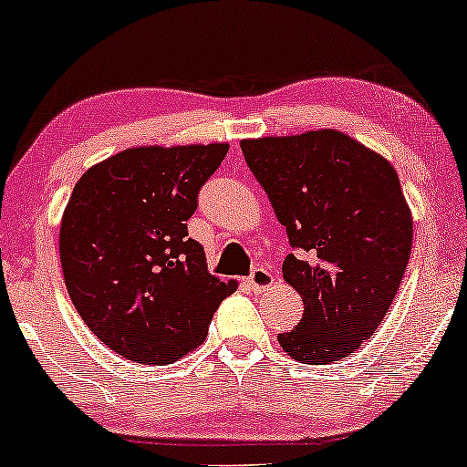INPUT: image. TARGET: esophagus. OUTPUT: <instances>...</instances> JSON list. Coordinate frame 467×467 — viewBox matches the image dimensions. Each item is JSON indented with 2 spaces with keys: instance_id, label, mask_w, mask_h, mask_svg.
Here are the masks:
<instances>
[{
  "instance_id": "1",
  "label": "esophagus",
  "mask_w": 467,
  "mask_h": 467,
  "mask_svg": "<svg viewBox=\"0 0 467 467\" xmlns=\"http://www.w3.org/2000/svg\"><path fill=\"white\" fill-rule=\"evenodd\" d=\"M245 285H248L252 292H265L267 287L275 285V275H272L270 270H265V267H256V270L245 278Z\"/></svg>"
}]
</instances>
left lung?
<instances>
[{
	"mask_svg": "<svg viewBox=\"0 0 467 467\" xmlns=\"http://www.w3.org/2000/svg\"><path fill=\"white\" fill-rule=\"evenodd\" d=\"M289 245L283 278L303 318L278 334L287 356L329 364L351 356L387 316L412 245V215L387 158L336 130L241 140Z\"/></svg>",
	"mask_w": 467,
	"mask_h": 467,
	"instance_id": "1",
	"label": "left lung"
}]
</instances>
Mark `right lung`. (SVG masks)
Instances as JSON below:
<instances>
[{
    "label": "right lung",
    "instance_id": "right-lung-1",
    "mask_svg": "<svg viewBox=\"0 0 467 467\" xmlns=\"http://www.w3.org/2000/svg\"><path fill=\"white\" fill-rule=\"evenodd\" d=\"M228 144L133 147L85 171L58 230L74 307L118 356L171 364L200 347L237 281L208 272L189 237L197 192Z\"/></svg>",
    "mask_w": 467,
    "mask_h": 467
}]
</instances>
